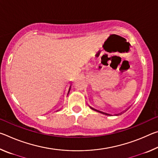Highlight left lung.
Returning <instances> with one entry per match:
<instances>
[{"mask_svg": "<svg viewBox=\"0 0 158 158\" xmlns=\"http://www.w3.org/2000/svg\"><path fill=\"white\" fill-rule=\"evenodd\" d=\"M90 108L91 109H93V110L96 111H98V112H100V113H101V114H105V115H106V116H111L110 114H106V113H105V112H102V111H98V110H97V109H94V108L91 107V106H90ZM121 114H122V113H121ZM119 114H116V116H118V115H119Z\"/></svg>", "mask_w": 158, "mask_h": 158, "instance_id": "8db88e82", "label": "left lung"}]
</instances>
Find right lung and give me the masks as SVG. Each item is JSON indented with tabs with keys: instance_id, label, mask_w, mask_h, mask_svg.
<instances>
[{
	"instance_id": "right-lung-1",
	"label": "right lung",
	"mask_w": 158,
	"mask_h": 158,
	"mask_svg": "<svg viewBox=\"0 0 158 158\" xmlns=\"http://www.w3.org/2000/svg\"><path fill=\"white\" fill-rule=\"evenodd\" d=\"M71 85H72V84H70V85H69V90H68V93H69V91H70V89H71ZM60 109H59V110H57L56 111H60Z\"/></svg>"
}]
</instances>
